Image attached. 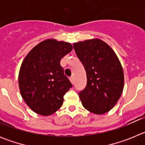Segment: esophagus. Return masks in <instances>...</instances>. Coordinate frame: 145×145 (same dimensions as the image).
<instances>
[{"instance_id": "1", "label": "esophagus", "mask_w": 145, "mask_h": 145, "mask_svg": "<svg viewBox=\"0 0 145 145\" xmlns=\"http://www.w3.org/2000/svg\"><path fill=\"white\" fill-rule=\"evenodd\" d=\"M70 82H71L72 84H74V83H75V78H74V77H70Z\"/></svg>"}]
</instances>
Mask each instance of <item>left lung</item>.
<instances>
[{"label": "left lung", "instance_id": "1", "mask_svg": "<svg viewBox=\"0 0 145 145\" xmlns=\"http://www.w3.org/2000/svg\"><path fill=\"white\" fill-rule=\"evenodd\" d=\"M73 47L86 72V86L79 93L82 105L97 115L109 112L123 90V70L117 55L98 38L75 43Z\"/></svg>", "mask_w": 145, "mask_h": 145}]
</instances>
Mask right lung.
Here are the masks:
<instances>
[{
  "mask_svg": "<svg viewBox=\"0 0 145 145\" xmlns=\"http://www.w3.org/2000/svg\"><path fill=\"white\" fill-rule=\"evenodd\" d=\"M70 43L47 39L34 47L23 60L19 73L21 95L35 112L47 116L61 107L64 95L72 86L60 65L70 53Z\"/></svg>",
  "mask_w": 145,
  "mask_h": 145,
  "instance_id": "obj_1",
  "label": "right lung"
}]
</instances>
